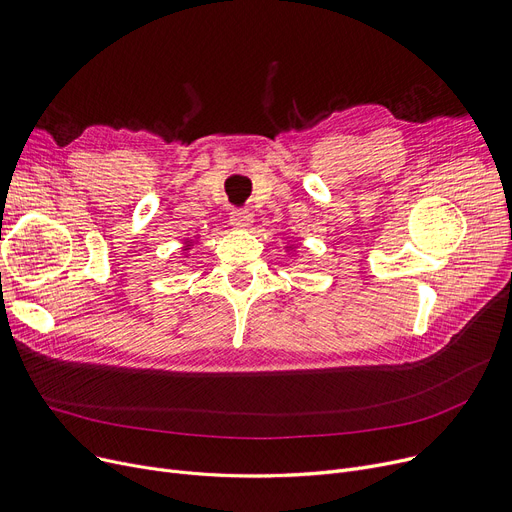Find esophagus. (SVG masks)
I'll return each mask as SVG.
<instances>
[{
    "instance_id": "1",
    "label": "esophagus",
    "mask_w": 512,
    "mask_h": 512,
    "mask_svg": "<svg viewBox=\"0 0 512 512\" xmlns=\"http://www.w3.org/2000/svg\"><path fill=\"white\" fill-rule=\"evenodd\" d=\"M252 223H254V219H252L250 210H235V213L231 215V225H233V229L246 231V229L252 227Z\"/></svg>"
}]
</instances>
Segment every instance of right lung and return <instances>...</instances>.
Here are the masks:
<instances>
[{
  "label": "right lung",
  "mask_w": 512,
  "mask_h": 512,
  "mask_svg": "<svg viewBox=\"0 0 512 512\" xmlns=\"http://www.w3.org/2000/svg\"><path fill=\"white\" fill-rule=\"evenodd\" d=\"M190 244H192V242H188V246H184V250H186V252L190 250Z\"/></svg>",
  "instance_id": "add662e5"
}]
</instances>
